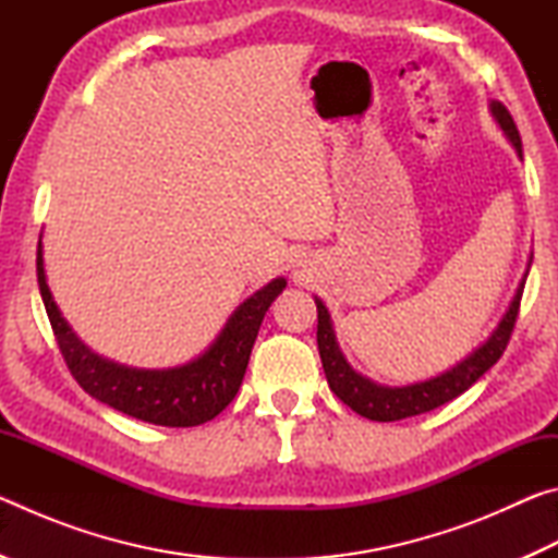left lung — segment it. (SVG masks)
I'll return each instance as SVG.
<instances>
[{
    "instance_id": "1",
    "label": "left lung",
    "mask_w": 558,
    "mask_h": 558,
    "mask_svg": "<svg viewBox=\"0 0 558 558\" xmlns=\"http://www.w3.org/2000/svg\"><path fill=\"white\" fill-rule=\"evenodd\" d=\"M489 112L499 128H502L505 137L512 143L517 149L519 159H522V137H519V130L514 125L509 110L502 106L499 100L489 102ZM529 268H532V258L526 263L524 278L519 280L517 292L512 302H509L507 313L499 319L497 327L493 329L483 344L477 349L460 359L456 366H450L438 376H430L426 381H415V384H405V386H381L366 376L352 369V364L347 362V356L342 354V349L337 344V335H335V325L332 317H329V310L325 307V302L315 298L317 305V349H319V359H323V369L327 376L329 389L337 393L339 401H344L349 409L356 411L359 415L369 421H401L409 418V415H418L438 409V405L448 403L460 396L462 391H468L472 384H475L480 376H483L489 366L497 364V359L502 356L507 349L509 337H512V329L517 323V313H519V300H522V290L529 276Z\"/></svg>"
}]
</instances>
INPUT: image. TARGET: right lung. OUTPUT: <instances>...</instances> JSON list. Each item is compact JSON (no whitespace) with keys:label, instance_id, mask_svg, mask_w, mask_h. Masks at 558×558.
Returning <instances> with one entry per match:
<instances>
[{"label":"right lung","instance_id":"add662e5","mask_svg":"<svg viewBox=\"0 0 558 558\" xmlns=\"http://www.w3.org/2000/svg\"><path fill=\"white\" fill-rule=\"evenodd\" d=\"M36 276L56 342L81 389L132 418L169 428L202 426L233 401L263 317L288 286L286 278H276L245 298L226 319L219 337L192 362L169 369H137L96 354L65 323L46 282L41 239L36 251Z\"/></svg>","mask_w":558,"mask_h":558}]
</instances>
